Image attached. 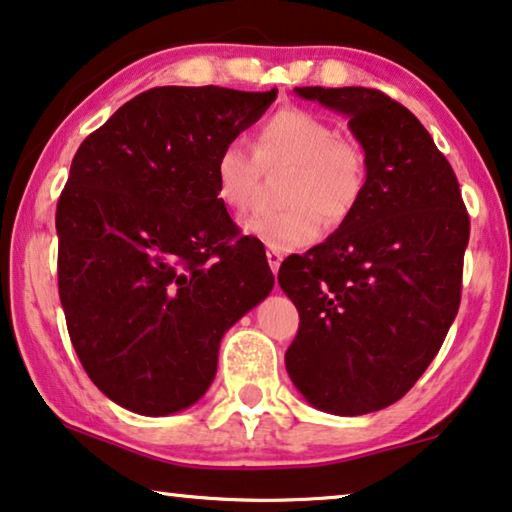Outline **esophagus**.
Segmentation results:
<instances>
[{"label": "esophagus", "instance_id": "esophagus-1", "mask_svg": "<svg viewBox=\"0 0 512 512\" xmlns=\"http://www.w3.org/2000/svg\"><path fill=\"white\" fill-rule=\"evenodd\" d=\"M265 256H267V263H270V270L277 274L279 267H281V261H283V254L277 249H267Z\"/></svg>", "mask_w": 512, "mask_h": 512}]
</instances>
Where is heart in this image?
Returning a JSON list of instances; mask_svg holds the SVG:
<instances>
[{"mask_svg":"<svg viewBox=\"0 0 512 512\" xmlns=\"http://www.w3.org/2000/svg\"><path fill=\"white\" fill-rule=\"evenodd\" d=\"M263 164H290L281 201L286 208L249 217L245 231L265 247L293 251L311 245L322 222L341 224L366 190V155L355 141L341 139L322 116L300 107L279 109L256 137ZM215 192L226 208L245 212L254 199L258 162L249 146L231 139L215 157Z\"/></svg>","mask_w":512,"mask_h":512,"instance_id":"b5f03b06","label":"heart"}]
</instances>
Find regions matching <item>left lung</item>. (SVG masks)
I'll return each instance as SVG.
<instances>
[{
  "label": "left lung",
  "instance_id": "left-lung-1",
  "mask_svg": "<svg viewBox=\"0 0 512 512\" xmlns=\"http://www.w3.org/2000/svg\"><path fill=\"white\" fill-rule=\"evenodd\" d=\"M348 116L366 190L348 219L279 267L300 311L286 371L316 410L359 416L414 387L460 306L469 215L451 164L410 109L366 86H297Z\"/></svg>",
  "mask_w": 512,
  "mask_h": 512
}]
</instances>
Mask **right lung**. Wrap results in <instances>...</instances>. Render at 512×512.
<instances>
[{
	"instance_id": "add662e5",
	"label": "right lung",
	"mask_w": 512,
	"mask_h": 512,
	"mask_svg": "<svg viewBox=\"0 0 512 512\" xmlns=\"http://www.w3.org/2000/svg\"><path fill=\"white\" fill-rule=\"evenodd\" d=\"M274 98L157 86L77 148L57 203L59 297L86 375L125 410L194 405L226 329L270 295L265 247L240 235L212 169Z\"/></svg>"
}]
</instances>
